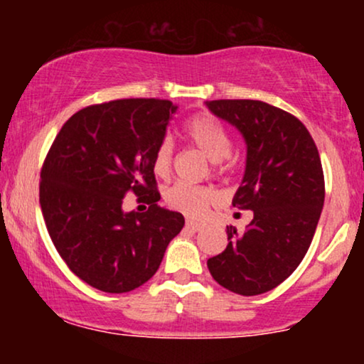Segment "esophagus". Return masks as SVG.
Instances as JSON below:
<instances>
[{"mask_svg":"<svg viewBox=\"0 0 364 364\" xmlns=\"http://www.w3.org/2000/svg\"><path fill=\"white\" fill-rule=\"evenodd\" d=\"M186 228L191 229V231H202L203 224H202V223H196V220L188 219V220H186Z\"/></svg>","mask_w":364,"mask_h":364,"instance_id":"esophagus-1","label":"esophagus"}]
</instances>
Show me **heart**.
Masks as SVG:
<instances>
[{
  "mask_svg": "<svg viewBox=\"0 0 364 364\" xmlns=\"http://www.w3.org/2000/svg\"><path fill=\"white\" fill-rule=\"evenodd\" d=\"M185 136L195 145L210 162H220L231 152V140L223 124L208 114H196L185 124ZM173 164V145L162 140L154 154V173L166 178ZM219 191L212 186H196L188 183H176L164 193L166 203L173 210L190 217L205 214L207 207L217 202Z\"/></svg>",
  "mask_w": 364,
  "mask_h": 364,
  "instance_id": "1",
  "label": "heart"
}]
</instances>
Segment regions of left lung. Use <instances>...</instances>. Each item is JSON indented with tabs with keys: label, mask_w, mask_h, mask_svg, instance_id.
Returning <instances> with one entry per match:
<instances>
[{
	"label": "left lung",
	"mask_w": 364,
	"mask_h": 364,
	"mask_svg": "<svg viewBox=\"0 0 364 364\" xmlns=\"http://www.w3.org/2000/svg\"><path fill=\"white\" fill-rule=\"evenodd\" d=\"M246 144V166L232 205L253 210L245 232L228 225V246L208 258L215 282L241 296L286 281L310 248L325 200L323 171L310 132L289 112L262 101H207Z\"/></svg>",
	"instance_id": "1"
}]
</instances>
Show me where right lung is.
<instances>
[{
    "label": "right lung",
    "mask_w": 364,
    "mask_h": 364,
    "mask_svg": "<svg viewBox=\"0 0 364 364\" xmlns=\"http://www.w3.org/2000/svg\"><path fill=\"white\" fill-rule=\"evenodd\" d=\"M178 106L161 99L95 104L63 124L43 171L39 202L49 236L70 270L104 292H128L157 272L185 225L159 207L154 154ZM133 191L147 213H124Z\"/></svg>",
    "instance_id": "obj_1"
}]
</instances>
